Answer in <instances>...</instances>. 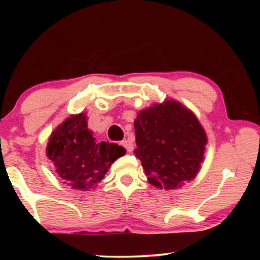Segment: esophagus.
Returning <instances> with one entry per match:
<instances>
[{
	"mask_svg": "<svg viewBox=\"0 0 260 260\" xmlns=\"http://www.w3.org/2000/svg\"><path fill=\"white\" fill-rule=\"evenodd\" d=\"M122 145L124 148L126 149V151H129V152H131L134 150V143L133 142H131L130 140H124V141H122Z\"/></svg>",
	"mask_w": 260,
	"mask_h": 260,
	"instance_id": "esophagus-1",
	"label": "esophagus"
}]
</instances>
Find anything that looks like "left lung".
I'll list each match as a JSON object with an SVG mask.
<instances>
[{"label": "left lung", "mask_w": 260, "mask_h": 260, "mask_svg": "<svg viewBox=\"0 0 260 260\" xmlns=\"http://www.w3.org/2000/svg\"><path fill=\"white\" fill-rule=\"evenodd\" d=\"M137 149L148 182L161 189H177L197 177L207 135L197 116L168 99L137 113L134 122Z\"/></svg>", "instance_id": "8db88e82"}]
</instances>
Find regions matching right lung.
<instances>
[{
  "label": "right lung",
  "instance_id": "add662e5",
  "mask_svg": "<svg viewBox=\"0 0 260 260\" xmlns=\"http://www.w3.org/2000/svg\"><path fill=\"white\" fill-rule=\"evenodd\" d=\"M125 152L118 144L95 141L84 112L71 115L56 126L46 148V155L63 183L78 190L97 187L112 163Z\"/></svg>",
  "mask_w": 260,
  "mask_h": 260
}]
</instances>
